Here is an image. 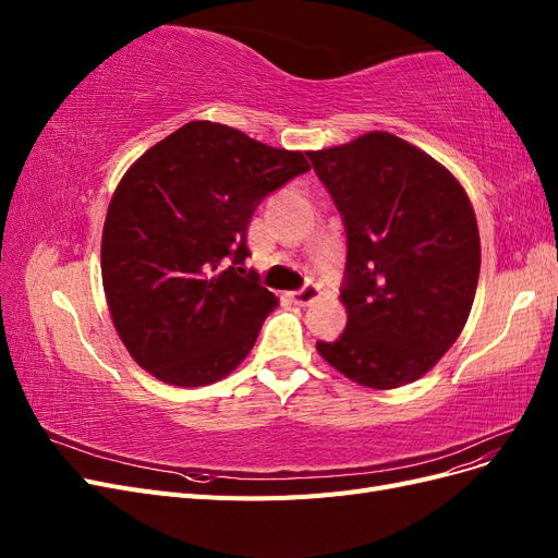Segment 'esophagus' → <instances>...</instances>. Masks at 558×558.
Instances as JSON below:
<instances>
[{"instance_id":"1","label":"esophagus","mask_w":558,"mask_h":558,"mask_svg":"<svg viewBox=\"0 0 558 558\" xmlns=\"http://www.w3.org/2000/svg\"><path fill=\"white\" fill-rule=\"evenodd\" d=\"M320 295V291H318V286H314V283H307V286H302L300 291H293L291 293V298H293V302L295 305H312V302L316 300Z\"/></svg>"}]
</instances>
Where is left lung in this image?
Listing matches in <instances>:
<instances>
[{
  "label": "left lung",
  "instance_id": "8db88e82",
  "mask_svg": "<svg viewBox=\"0 0 558 558\" xmlns=\"http://www.w3.org/2000/svg\"><path fill=\"white\" fill-rule=\"evenodd\" d=\"M347 228V328L316 351L388 391L424 377L459 340L480 279V230L461 181L391 132L307 150Z\"/></svg>",
  "mask_w": 558,
  "mask_h": 558
}]
</instances>
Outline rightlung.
Here are the masks:
<instances>
[{
	"instance_id": "add662e5",
	"label": "right lung",
	"mask_w": 558,
	"mask_h": 558,
	"mask_svg": "<svg viewBox=\"0 0 558 558\" xmlns=\"http://www.w3.org/2000/svg\"><path fill=\"white\" fill-rule=\"evenodd\" d=\"M302 150L191 121L130 165L102 230V283L113 328L156 379L193 388L228 377L279 307L242 277L260 199L307 172Z\"/></svg>"
}]
</instances>
